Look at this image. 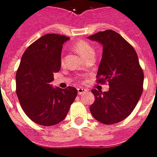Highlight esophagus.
<instances>
[{
    "mask_svg": "<svg viewBox=\"0 0 157 157\" xmlns=\"http://www.w3.org/2000/svg\"><path fill=\"white\" fill-rule=\"evenodd\" d=\"M86 92H87V90L84 88H82V87H79L77 88V93H78L79 95L80 94H85Z\"/></svg>",
    "mask_w": 157,
    "mask_h": 157,
    "instance_id": "1",
    "label": "esophagus"
}]
</instances>
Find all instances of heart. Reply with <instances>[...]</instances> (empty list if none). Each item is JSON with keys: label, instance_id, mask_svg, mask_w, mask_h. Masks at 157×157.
<instances>
[{"label": "heart", "instance_id": "heart-1", "mask_svg": "<svg viewBox=\"0 0 157 157\" xmlns=\"http://www.w3.org/2000/svg\"><path fill=\"white\" fill-rule=\"evenodd\" d=\"M74 48L80 55H81L86 59L90 56H94V49L89 42L86 41H78L74 44Z\"/></svg>", "mask_w": 157, "mask_h": 157}]
</instances>
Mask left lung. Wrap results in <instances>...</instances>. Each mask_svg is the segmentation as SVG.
<instances>
[{
    "label": "left lung",
    "mask_w": 157,
    "mask_h": 157,
    "mask_svg": "<svg viewBox=\"0 0 157 157\" xmlns=\"http://www.w3.org/2000/svg\"><path fill=\"white\" fill-rule=\"evenodd\" d=\"M103 46L97 82L108 83L109 90H91L95 101L90 107L94 118L105 125L125 119L132 112L143 93L144 75L134 48L113 30L87 37Z\"/></svg>",
    "instance_id": "left-lung-1"
}]
</instances>
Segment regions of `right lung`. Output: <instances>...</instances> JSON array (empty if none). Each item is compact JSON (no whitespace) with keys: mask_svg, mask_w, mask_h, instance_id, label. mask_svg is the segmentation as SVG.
Returning a JSON list of instances; mask_svg holds the SVG:
<instances>
[{"mask_svg":"<svg viewBox=\"0 0 157 157\" xmlns=\"http://www.w3.org/2000/svg\"><path fill=\"white\" fill-rule=\"evenodd\" d=\"M70 38L47 34L31 44L16 73V93L25 113L36 124L51 126L62 121L77 95L75 87H52L53 74L61 67L63 44Z\"/></svg>","mask_w":157,"mask_h":157,"instance_id":"1","label":"right lung"}]
</instances>
